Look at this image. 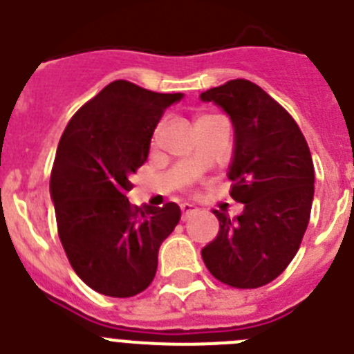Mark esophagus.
<instances>
[{"instance_id":"34e87169","label":"esophagus","mask_w":354,"mask_h":354,"mask_svg":"<svg viewBox=\"0 0 354 354\" xmlns=\"http://www.w3.org/2000/svg\"><path fill=\"white\" fill-rule=\"evenodd\" d=\"M180 211H183V218H187V216L195 214V212L198 211V207L193 204H183L180 205Z\"/></svg>"}]
</instances>
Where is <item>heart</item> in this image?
Returning a JSON list of instances; mask_svg holds the SVG:
<instances>
[{"label":"heart","mask_w":354,"mask_h":354,"mask_svg":"<svg viewBox=\"0 0 354 354\" xmlns=\"http://www.w3.org/2000/svg\"><path fill=\"white\" fill-rule=\"evenodd\" d=\"M209 118H211V117H200V118H198V120H196V124H198V122H204V120H209ZM196 124H195V126H196Z\"/></svg>","instance_id":"b5f03b06"}]
</instances>
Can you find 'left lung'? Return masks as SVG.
I'll use <instances>...</instances> for the list:
<instances>
[{
	"mask_svg": "<svg viewBox=\"0 0 354 354\" xmlns=\"http://www.w3.org/2000/svg\"><path fill=\"white\" fill-rule=\"evenodd\" d=\"M234 127L230 196L243 212L212 209L220 232L202 248L207 270L237 289L266 286L292 261L310 218L314 162L298 124L261 86L232 80L200 93Z\"/></svg>",
	"mask_w": 354,
	"mask_h": 354,
	"instance_id": "8db88e82",
	"label": "left lung"
}]
</instances>
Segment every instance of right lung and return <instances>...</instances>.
<instances>
[{"instance_id": "obj_1", "label": "right lung", "mask_w": 354, "mask_h": 354, "mask_svg": "<svg viewBox=\"0 0 354 354\" xmlns=\"http://www.w3.org/2000/svg\"><path fill=\"white\" fill-rule=\"evenodd\" d=\"M183 97L113 81L62 134L49 183L58 236L72 270L104 296L145 290L156 277L159 246L180 220L175 202L136 207L126 195L165 109Z\"/></svg>"}]
</instances>
